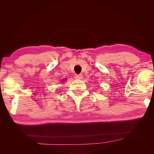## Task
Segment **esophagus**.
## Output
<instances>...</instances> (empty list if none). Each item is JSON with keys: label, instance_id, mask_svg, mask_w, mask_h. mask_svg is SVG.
Listing matches in <instances>:
<instances>
[{"label": "esophagus", "instance_id": "1", "mask_svg": "<svg viewBox=\"0 0 154 154\" xmlns=\"http://www.w3.org/2000/svg\"><path fill=\"white\" fill-rule=\"evenodd\" d=\"M74 78H75L76 79H78V80H80V79H82L83 78V75L82 74H76L75 76H74Z\"/></svg>", "mask_w": 154, "mask_h": 154}]
</instances>
